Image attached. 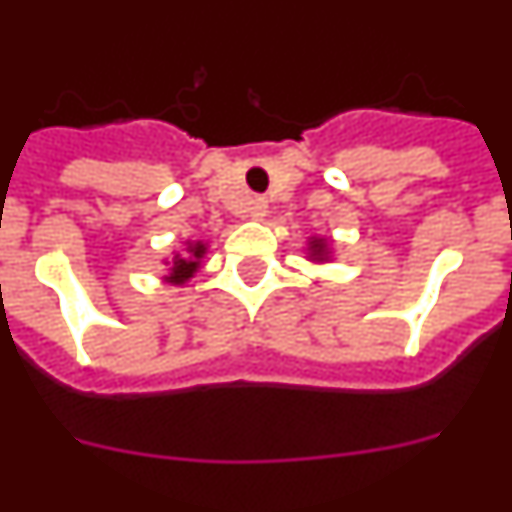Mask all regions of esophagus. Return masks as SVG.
Masks as SVG:
<instances>
[{"label": "esophagus", "instance_id": "obj_1", "mask_svg": "<svg viewBox=\"0 0 512 512\" xmlns=\"http://www.w3.org/2000/svg\"><path fill=\"white\" fill-rule=\"evenodd\" d=\"M248 210H251L253 220H261V217L266 215V210H269V202H266L264 197H253L251 207H248Z\"/></svg>", "mask_w": 512, "mask_h": 512}]
</instances>
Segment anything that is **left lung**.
<instances>
[{
	"label": "left lung",
	"instance_id": "obj_1",
	"mask_svg": "<svg viewBox=\"0 0 512 512\" xmlns=\"http://www.w3.org/2000/svg\"><path fill=\"white\" fill-rule=\"evenodd\" d=\"M312 256H315V259H325V246L320 241H315L312 243Z\"/></svg>",
	"mask_w": 512,
	"mask_h": 512
}]
</instances>
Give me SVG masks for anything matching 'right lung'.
<instances>
[{"label": "right lung", "mask_w": 512, "mask_h": 512, "mask_svg": "<svg viewBox=\"0 0 512 512\" xmlns=\"http://www.w3.org/2000/svg\"><path fill=\"white\" fill-rule=\"evenodd\" d=\"M202 253H205V246H200V243H197V246H192V259H176L174 269H171V282H176V284L187 282L194 271H197V266H200V261L197 259H200Z\"/></svg>", "instance_id": "add662e5"}]
</instances>
